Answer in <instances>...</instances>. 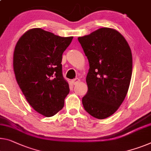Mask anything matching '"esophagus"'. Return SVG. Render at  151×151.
<instances>
[{"mask_svg": "<svg viewBox=\"0 0 151 151\" xmlns=\"http://www.w3.org/2000/svg\"><path fill=\"white\" fill-rule=\"evenodd\" d=\"M80 82V79L78 78H76V79H73V80H72V82L74 85H76L78 84V83Z\"/></svg>", "mask_w": 151, "mask_h": 151, "instance_id": "esophagus-1", "label": "esophagus"}]
</instances>
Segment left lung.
I'll return each mask as SVG.
<instances>
[{
    "mask_svg": "<svg viewBox=\"0 0 151 151\" xmlns=\"http://www.w3.org/2000/svg\"><path fill=\"white\" fill-rule=\"evenodd\" d=\"M88 59V92L82 98L84 109L103 119L112 115L126 98L132 73V55L119 32L102 27L78 38Z\"/></svg>",
    "mask_w": 151,
    "mask_h": 151,
    "instance_id": "1",
    "label": "left lung"
}]
</instances>
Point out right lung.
Masks as SVG:
<instances>
[{"instance_id":"1","label":"right lung","mask_w":151,"mask_h":151,"mask_svg":"<svg viewBox=\"0 0 151 151\" xmlns=\"http://www.w3.org/2000/svg\"><path fill=\"white\" fill-rule=\"evenodd\" d=\"M73 37H61L41 28L27 30L16 44L13 70L32 107L45 117L61 110L69 92L62 73V55Z\"/></svg>"}]
</instances>
